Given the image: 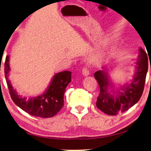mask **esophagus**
Returning <instances> with one entry per match:
<instances>
[{
    "label": "esophagus",
    "mask_w": 151,
    "mask_h": 151,
    "mask_svg": "<svg viewBox=\"0 0 151 151\" xmlns=\"http://www.w3.org/2000/svg\"><path fill=\"white\" fill-rule=\"evenodd\" d=\"M83 75L84 76H88L90 75V71L87 68H84L83 69Z\"/></svg>",
    "instance_id": "1"
}]
</instances>
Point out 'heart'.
Here are the masks:
<instances>
[{
    "mask_svg": "<svg viewBox=\"0 0 151 151\" xmlns=\"http://www.w3.org/2000/svg\"><path fill=\"white\" fill-rule=\"evenodd\" d=\"M109 45H110L109 39H104L99 44L98 47L96 48V49L89 55V56L87 58L88 63L90 64H95L102 61L105 57Z\"/></svg>",
    "mask_w": 151,
    "mask_h": 151,
    "instance_id": "b5f03b06",
    "label": "heart"
}]
</instances>
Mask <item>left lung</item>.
<instances>
[{"label": "left lung", "mask_w": 151, "mask_h": 151, "mask_svg": "<svg viewBox=\"0 0 151 151\" xmlns=\"http://www.w3.org/2000/svg\"><path fill=\"white\" fill-rule=\"evenodd\" d=\"M148 56L142 48H139L136 61V72L132 79L123 86L116 87L111 83L107 68L95 72V79L100 88L96 102L97 107L109 115H116L128 110L137 103L142 95L148 72ZM151 70V67H150ZM114 89H116L114 91Z\"/></svg>", "instance_id": "left-lung-1"}]
</instances>
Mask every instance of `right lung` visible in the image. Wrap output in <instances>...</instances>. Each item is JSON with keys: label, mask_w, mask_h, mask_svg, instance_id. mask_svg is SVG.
Here are the masks:
<instances>
[{"label": "right lung", "mask_w": 151, "mask_h": 151, "mask_svg": "<svg viewBox=\"0 0 151 151\" xmlns=\"http://www.w3.org/2000/svg\"><path fill=\"white\" fill-rule=\"evenodd\" d=\"M10 56H7L5 62V76L12 101L23 111L34 116L42 118L52 117L63 107V95L65 88L71 81V72L65 70L55 74L50 84L42 95L29 98L18 95L8 79Z\"/></svg>", "instance_id": "add662e5"}]
</instances>
